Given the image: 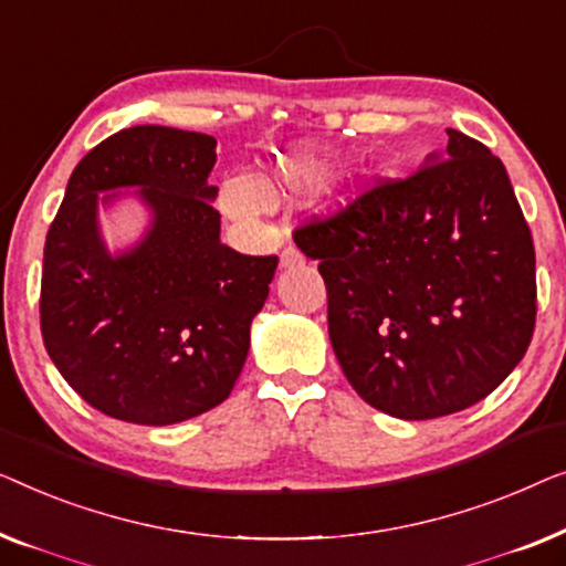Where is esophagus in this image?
<instances>
[{
    "label": "esophagus",
    "instance_id": "34e87169",
    "mask_svg": "<svg viewBox=\"0 0 566 566\" xmlns=\"http://www.w3.org/2000/svg\"><path fill=\"white\" fill-rule=\"evenodd\" d=\"M280 264L286 269V266H297L302 264V253L294 251V249H284L282 256H280Z\"/></svg>",
    "mask_w": 566,
    "mask_h": 566
}]
</instances>
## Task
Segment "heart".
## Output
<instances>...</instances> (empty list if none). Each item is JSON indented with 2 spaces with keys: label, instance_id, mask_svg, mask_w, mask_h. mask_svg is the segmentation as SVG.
<instances>
[{
  "label": "heart",
  "instance_id": "b5f03b06",
  "mask_svg": "<svg viewBox=\"0 0 566 566\" xmlns=\"http://www.w3.org/2000/svg\"><path fill=\"white\" fill-rule=\"evenodd\" d=\"M331 161L310 148L274 158L261 177H230L220 187V210L238 222H256L276 200L321 187L331 177Z\"/></svg>",
  "mask_w": 566,
  "mask_h": 566
}]
</instances>
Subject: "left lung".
Segmentation results:
<instances>
[{
    "label": "left lung",
    "instance_id": "8db88e82",
    "mask_svg": "<svg viewBox=\"0 0 566 566\" xmlns=\"http://www.w3.org/2000/svg\"><path fill=\"white\" fill-rule=\"evenodd\" d=\"M405 179H381L294 230L328 290V333L364 402L402 420L480 402L536 325V253L513 185L459 130Z\"/></svg>",
    "mask_w": 566,
    "mask_h": 566
}]
</instances>
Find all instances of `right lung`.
<instances>
[{
	"label": "right lung",
	"mask_w": 566,
	"mask_h": 566,
	"mask_svg": "<svg viewBox=\"0 0 566 566\" xmlns=\"http://www.w3.org/2000/svg\"><path fill=\"white\" fill-rule=\"evenodd\" d=\"M214 146L164 125L109 135L78 161L45 235V352L92 408L125 423H181L226 400L274 280L276 256L220 243L218 187L207 181ZM123 186L142 187L155 220L113 258L96 207L99 191Z\"/></svg>",
	"instance_id": "add662e5"
}]
</instances>
